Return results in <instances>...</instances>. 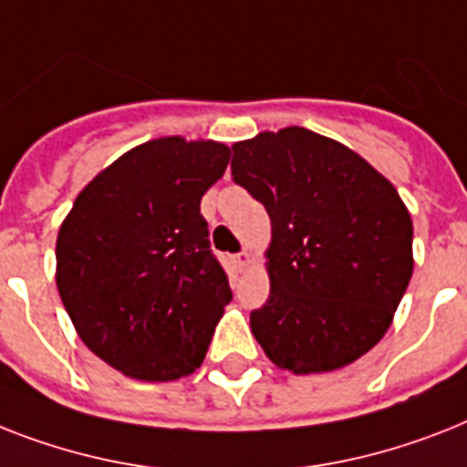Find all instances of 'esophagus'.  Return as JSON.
<instances>
[{
    "label": "esophagus",
    "instance_id": "34e87169",
    "mask_svg": "<svg viewBox=\"0 0 467 467\" xmlns=\"http://www.w3.org/2000/svg\"><path fill=\"white\" fill-rule=\"evenodd\" d=\"M249 261H252V256H249V254H246V252H240V254H237V256H234V266H237L242 271V268L249 266Z\"/></svg>",
    "mask_w": 467,
    "mask_h": 467
}]
</instances>
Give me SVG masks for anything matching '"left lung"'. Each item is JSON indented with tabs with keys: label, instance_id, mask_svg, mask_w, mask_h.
<instances>
[{
	"label": "left lung",
	"instance_id": "obj_1",
	"mask_svg": "<svg viewBox=\"0 0 467 467\" xmlns=\"http://www.w3.org/2000/svg\"><path fill=\"white\" fill-rule=\"evenodd\" d=\"M233 177L271 218V295L249 317L254 338L293 374L352 365L384 338L415 266L396 187L302 127L234 143Z\"/></svg>",
	"mask_w": 467,
	"mask_h": 467
}]
</instances>
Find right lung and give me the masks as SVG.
<instances>
[{
	"label": "right lung",
	"instance_id": "1",
	"mask_svg": "<svg viewBox=\"0 0 467 467\" xmlns=\"http://www.w3.org/2000/svg\"><path fill=\"white\" fill-rule=\"evenodd\" d=\"M230 148L162 136L119 155L76 196L57 234V290L90 352L124 377L196 371L233 290L201 196Z\"/></svg>",
	"mask_w": 467,
	"mask_h": 467
}]
</instances>
